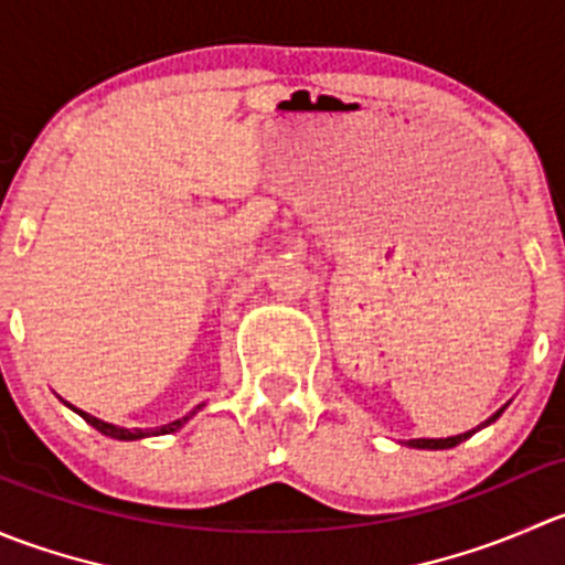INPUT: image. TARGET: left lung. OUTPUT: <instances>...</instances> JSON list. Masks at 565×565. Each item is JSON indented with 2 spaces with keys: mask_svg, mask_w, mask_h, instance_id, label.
<instances>
[{
  "mask_svg": "<svg viewBox=\"0 0 565 565\" xmlns=\"http://www.w3.org/2000/svg\"><path fill=\"white\" fill-rule=\"evenodd\" d=\"M500 413H503V409H498V413H494L492 418H489L483 426H489V424H492V420H498ZM478 429H481V426H478ZM470 435H476V429L465 431V435H457V437H446V440H443V437H440V440H426V437H418V440H409L407 446H409V448H429V451H443V448L459 446V443L467 440V437H470Z\"/></svg>",
  "mask_w": 565,
  "mask_h": 565,
  "instance_id": "1",
  "label": "left lung"
}]
</instances>
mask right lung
<instances>
[{
  "instance_id": "right-lung-1",
  "label": "right lung",
  "mask_w": 565,
  "mask_h": 565,
  "mask_svg": "<svg viewBox=\"0 0 565 565\" xmlns=\"http://www.w3.org/2000/svg\"><path fill=\"white\" fill-rule=\"evenodd\" d=\"M67 404V402H65ZM67 407L73 409V413H78L82 415L84 420H87L89 426H95V429L100 431V435H106V437H114V440H141V437H156V435H172V431H177L180 429L182 424H185L188 418H191L193 413H196V409H202V404H199L196 409H193V413H188L185 418H180V420H172V424H167V426H158V429H125V426H114V424H106V420H100V418H95V415H89V413H84V409H76L73 407V404H67Z\"/></svg>"
}]
</instances>
